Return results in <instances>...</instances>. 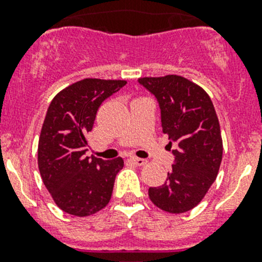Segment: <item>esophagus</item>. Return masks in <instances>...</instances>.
<instances>
[{"instance_id":"34e87169","label":"esophagus","mask_w":262,"mask_h":262,"mask_svg":"<svg viewBox=\"0 0 262 262\" xmlns=\"http://www.w3.org/2000/svg\"><path fill=\"white\" fill-rule=\"evenodd\" d=\"M130 160L133 161L137 166H144L147 163V160H144V158H138L136 157V156H130Z\"/></svg>"}]
</instances>
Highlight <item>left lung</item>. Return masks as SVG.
Returning <instances> with one entry per match:
<instances>
[{
  "label": "left lung",
  "instance_id": "8db88e82",
  "mask_svg": "<svg viewBox=\"0 0 262 262\" xmlns=\"http://www.w3.org/2000/svg\"><path fill=\"white\" fill-rule=\"evenodd\" d=\"M138 82L155 95L162 132L178 143L166 182L149 187L148 195L165 212L185 213L202 202L218 175L223 155L218 116L209 95L185 77L168 75Z\"/></svg>",
  "mask_w": 262,
  "mask_h": 262
}]
</instances>
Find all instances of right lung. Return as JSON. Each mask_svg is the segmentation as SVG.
<instances>
[{
    "label": "right lung",
    "instance_id": "1",
    "mask_svg": "<svg viewBox=\"0 0 262 262\" xmlns=\"http://www.w3.org/2000/svg\"><path fill=\"white\" fill-rule=\"evenodd\" d=\"M125 84L124 80L84 78L66 87L50 102L39 138L38 166L44 185L63 212L87 216L110 202L124 161L86 157L87 133L102 101Z\"/></svg>",
    "mask_w": 262,
    "mask_h": 262
}]
</instances>
